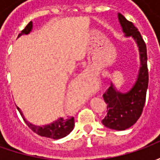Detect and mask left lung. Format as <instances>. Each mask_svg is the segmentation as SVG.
<instances>
[{"label": "left lung", "instance_id": "obj_1", "mask_svg": "<svg viewBox=\"0 0 160 160\" xmlns=\"http://www.w3.org/2000/svg\"><path fill=\"white\" fill-rule=\"evenodd\" d=\"M118 19L125 36L132 37L137 43L141 67L137 80L128 92H120L111 84L104 92L103 98L107 104V115L102 120V123L111 129L125 130L137 122L144 108L148 87V55L146 43L134 24L121 13H118Z\"/></svg>", "mask_w": 160, "mask_h": 160}]
</instances>
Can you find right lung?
Returning a JSON list of instances; mask_svg holds the SVG:
<instances>
[{
	"mask_svg": "<svg viewBox=\"0 0 160 160\" xmlns=\"http://www.w3.org/2000/svg\"><path fill=\"white\" fill-rule=\"evenodd\" d=\"M32 29V22L31 21L25 27V29L21 31V32L19 33L18 38L21 36V35H24V34H29ZM17 109L19 111V113L21 115L24 121L26 122V123L27 124V126L33 132H35L36 134H38L40 136L57 140V139H61V138L67 136L71 131L73 130V127H74V118L73 117L68 118H60L55 122H51V123L48 124V125H44V126H42V127L35 126V125L31 124L29 122H27L25 119V117L23 116V113L21 112L19 107H17Z\"/></svg>",
	"mask_w": 160,
	"mask_h": 160,
	"instance_id": "add662e5",
	"label": "right lung"
}]
</instances>
